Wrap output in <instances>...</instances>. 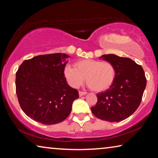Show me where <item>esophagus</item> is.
Segmentation results:
<instances>
[{"instance_id": "34e87169", "label": "esophagus", "mask_w": 158, "mask_h": 158, "mask_svg": "<svg viewBox=\"0 0 158 158\" xmlns=\"http://www.w3.org/2000/svg\"><path fill=\"white\" fill-rule=\"evenodd\" d=\"M86 94H87L86 92H82V91H79V95L80 97H81V96L85 95H86Z\"/></svg>"}]
</instances>
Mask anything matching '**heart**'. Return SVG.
<instances>
[{"label":"heart","instance_id":"1","mask_svg":"<svg viewBox=\"0 0 158 158\" xmlns=\"http://www.w3.org/2000/svg\"><path fill=\"white\" fill-rule=\"evenodd\" d=\"M75 68L69 65L64 68L67 81L73 88H78L84 81L95 91H104L110 88L116 78V69L111 63L100 60L85 59L77 61Z\"/></svg>","mask_w":158,"mask_h":158}]
</instances>
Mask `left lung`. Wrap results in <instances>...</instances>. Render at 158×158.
Segmentation results:
<instances>
[{
	"instance_id": "left-lung-1",
	"label": "left lung",
	"mask_w": 158,
	"mask_h": 158,
	"mask_svg": "<svg viewBox=\"0 0 158 158\" xmlns=\"http://www.w3.org/2000/svg\"><path fill=\"white\" fill-rule=\"evenodd\" d=\"M100 58L114 66L116 78L109 89L97 94L98 102L91 111L103 121L120 122L139 106L146 85L145 73L142 67L129 58L105 54Z\"/></svg>"
}]
</instances>
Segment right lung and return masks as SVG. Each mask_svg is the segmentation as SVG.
Masks as SVG:
<instances>
[{"label": "right lung", "mask_w": 158, "mask_h": 158, "mask_svg": "<svg viewBox=\"0 0 158 158\" xmlns=\"http://www.w3.org/2000/svg\"><path fill=\"white\" fill-rule=\"evenodd\" d=\"M66 53L40 55L26 60L16 73L19 102L28 116L44 125L64 121L72 110L77 90L67 83L63 70Z\"/></svg>", "instance_id": "add662e5"}]
</instances>
